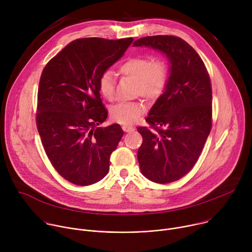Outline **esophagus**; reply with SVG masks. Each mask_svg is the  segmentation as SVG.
<instances>
[{
    "mask_svg": "<svg viewBox=\"0 0 252 252\" xmlns=\"http://www.w3.org/2000/svg\"><path fill=\"white\" fill-rule=\"evenodd\" d=\"M123 129H124V131L128 132V131L133 130V127H132L131 126H123Z\"/></svg>",
    "mask_w": 252,
    "mask_h": 252,
    "instance_id": "obj_1",
    "label": "esophagus"
}]
</instances>
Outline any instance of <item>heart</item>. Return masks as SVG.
Listing matches in <instances>:
<instances>
[{
  "label": "heart",
  "mask_w": 252,
  "mask_h": 252,
  "mask_svg": "<svg viewBox=\"0 0 252 252\" xmlns=\"http://www.w3.org/2000/svg\"><path fill=\"white\" fill-rule=\"evenodd\" d=\"M120 73L134 82L132 94L150 101L157 100L164 93L169 77V66L165 59L150 55L131 57L120 65ZM98 92L102 97L112 100L116 93V75L107 69L98 79ZM146 105L141 100L124 101L116 104L112 111L113 121L124 126L132 125L143 114Z\"/></svg>",
  "instance_id": "1"
}]
</instances>
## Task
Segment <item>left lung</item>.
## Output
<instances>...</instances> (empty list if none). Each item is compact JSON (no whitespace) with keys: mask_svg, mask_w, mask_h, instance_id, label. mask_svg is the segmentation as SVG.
Returning <instances> with one entry per match:
<instances>
[{"mask_svg":"<svg viewBox=\"0 0 252 252\" xmlns=\"http://www.w3.org/2000/svg\"><path fill=\"white\" fill-rule=\"evenodd\" d=\"M151 47L168 58L167 87L150 111L149 126L137 152L141 173L157 184H169L188 174L205 145L212 126V90L209 74L195 50L175 35H152L133 47Z\"/></svg>","mask_w":252,"mask_h":252,"instance_id":"1","label":"left lung"}]
</instances>
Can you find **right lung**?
<instances>
[{
	"label": "right lung",
	"mask_w": 252,
	"mask_h": 252,
	"mask_svg": "<svg viewBox=\"0 0 252 252\" xmlns=\"http://www.w3.org/2000/svg\"><path fill=\"white\" fill-rule=\"evenodd\" d=\"M132 38H84L69 43L43 69L35 123L54 168L67 182L87 187L110 169L124 130L107 118L98 79L125 54Z\"/></svg>",
	"instance_id": "right-lung-1"
}]
</instances>
